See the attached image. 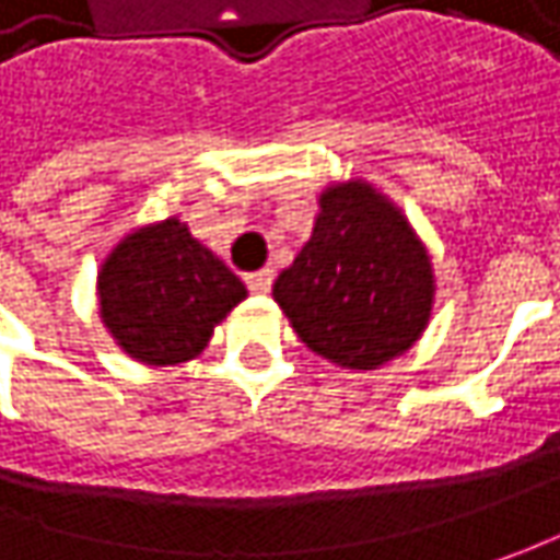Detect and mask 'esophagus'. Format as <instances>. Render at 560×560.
<instances>
[{
    "instance_id": "1",
    "label": "esophagus",
    "mask_w": 560,
    "mask_h": 560,
    "mask_svg": "<svg viewBox=\"0 0 560 560\" xmlns=\"http://www.w3.org/2000/svg\"><path fill=\"white\" fill-rule=\"evenodd\" d=\"M270 283H273V270H255V273H248L246 277V287L252 292H258V295H265L270 292Z\"/></svg>"
}]
</instances>
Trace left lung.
<instances>
[{
    "instance_id": "obj_1",
    "label": "left lung",
    "mask_w": 560,
    "mask_h": 560,
    "mask_svg": "<svg viewBox=\"0 0 560 560\" xmlns=\"http://www.w3.org/2000/svg\"><path fill=\"white\" fill-rule=\"evenodd\" d=\"M273 302L314 355L376 371L418 342L436 302L433 258L368 180L324 186L312 236L273 283Z\"/></svg>"
}]
</instances>
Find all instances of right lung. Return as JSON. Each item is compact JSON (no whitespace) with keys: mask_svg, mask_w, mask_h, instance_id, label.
Segmentation results:
<instances>
[{"mask_svg":"<svg viewBox=\"0 0 560 560\" xmlns=\"http://www.w3.org/2000/svg\"><path fill=\"white\" fill-rule=\"evenodd\" d=\"M246 295V283L177 214L130 230L96 277L105 330L149 368L192 361Z\"/></svg>","mask_w":560,"mask_h":560,"instance_id":"right-lung-1","label":"right lung"}]
</instances>
